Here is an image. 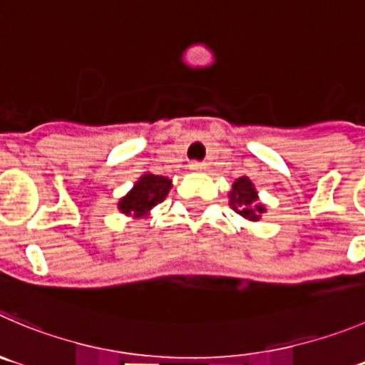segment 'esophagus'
<instances>
[{
    "label": "esophagus",
    "mask_w": 365,
    "mask_h": 365,
    "mask_svg": "<svg viewBox=\"0 0 365 365\" xmlns=\"http://www.w3.org/2000/svg\"><path fill=\"white\" fill-rule=\"evenodd\" d=\"M205 169H207V165H205V163H202V162L190 163V171H192V173H202V171H205Z\"/></svg>",
    "instance_id": "esophagus-1"
}]
</instances>
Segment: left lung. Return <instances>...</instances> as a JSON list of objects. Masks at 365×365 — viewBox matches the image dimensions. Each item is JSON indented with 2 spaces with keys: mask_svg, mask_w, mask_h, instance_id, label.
<instances>
[{
  "mask_svg": "<svg viewBox=\"0 0 365 365\" xmlns=\"http://www.w3.org/2000/svg\"><path fill=\"white\" fill-rule=\"evenodd\" d=\"M229 203L247 221H259L267 212V207L259 202L257 189L248 176H240L232 183V189L229 190Z\"/></svg>",
  "mask_w": 365,
  "mask_h": 365,
  "instance_id": "8db88e82",
  "label": "left lung"
}]
</instances>
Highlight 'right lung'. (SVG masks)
Returning a JSON list of instances; mask_svg holds the SVG:
<instances>
[{
    "label": "right lung",
    "mask_w": 365,
    "mask_h": 365,
    "mask_svg": "<svg viewBox=\"0 0 365 365\" xmlns=\"http://www.w3.org/2000/svg\"><path fill=\"white\" fill-rule=\"evenodd\" d=\"M171 187L173 180H169L167 176L144 173L140 178L136 180L131 190L118 200V210L124 216H131L133 220H140V217L145 220V217L151 216V210L165 200Z\"/></svg>",
    "instance_id": "1"
}]
</instances>
